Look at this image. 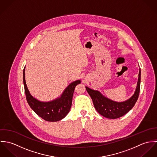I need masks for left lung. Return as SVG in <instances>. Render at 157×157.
<instances>
[{
	"instance_id": "left-lung-1",
	"label": "left lung",
	"mask_w": 157,
	"mask_h": 157,
	"mask_svg": "<svg viewBox=\"0 0 157 157\" xmlns=\"http://www.w3.org/2000/svg\"><path fill=\"white\" fill-rule=\"evenodd\" d=\"M140 80L141 69H140L137 86L134 94L129 100L123 102L113 101L103 96L98 90H91L88 87H86V90L92 100L97 111L106 118L115 119L123 116L134 106L140 94Z\"/></svg>"
}]
</instances>
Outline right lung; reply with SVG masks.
<instances>
[{
  "label": "right lung",
  "instance_id": "add662e5",
  "mask_svg": "<svg viewBox=\"0 0 157 157\" xmlns=\"http://www.w3.org/2000/svg\"><path fill=\"white\" fill-rule=\"evenodd\" d=\"M25 74L24 67L23 80L26 98L28 105L36 113L48 121H57L65 117L71 107L75 88L80 83V80H77L71 83L60 98L49 102H41L30 94L26 85Z\"/></svg>",
  "mask_w": 157,
  "mask_h": 157
}]
</instances>
